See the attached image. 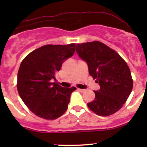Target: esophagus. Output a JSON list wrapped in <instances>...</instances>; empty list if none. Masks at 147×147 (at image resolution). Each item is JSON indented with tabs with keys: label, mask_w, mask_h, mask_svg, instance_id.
Here are the masks:
<instances>
[{
	"label": "esophagus",
	"mask_w": 147,
	"mask_h": 147,
	"mask_svg": "<svg viewBox=\"0 0 147 147\" xmlns=\"http://www.w3.org/2000/svg\"><path fill=\"white\" fill-rule=\"evenodd\" d=\"M78 90L79 92H84L85 91V90H83V89H79V88L78 89Z\"/></svg>",
	"instance_id": "esophagus-1"
}]
</instances>
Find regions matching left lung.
<instances>
[{"label": "left lung", "mask_w": 147, "mask_h": 147, "mask_svg": "<svg viewBox=\"0 0 147 147\" xmlns=\"http://www.w3.org/2000/svg\"><path fill=\"white\" fill-rule=\"evenodd\" d=\"M79 57L86 62L89 73L100 89L94 91L95 98L87 104L92 112L102 117L119 110L133 87L131 72L117 53L99 41L76 45Z\"/></svg>", "instance_id": "left-lung-1"}]
</instances>
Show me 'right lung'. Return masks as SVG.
<instances>
[{
  "instance_id": "1",
  "label": "right lung",
  "mask_w": 147,
  "mask_h": 147,
  "mask_svg": "<svg viewBox=\"0 0 147 147\" xmlns=\"http://www.w3.org/2000/svg\"><path fill=\"white\" fill-rule=\"evenodd\" d=\"M75 43L44 45L28 55L18 72L17 89L26 106L37 116L55 119L66 112L75 87H63L55 73L73 55Z\"/></svg>"
}]
</instances>
